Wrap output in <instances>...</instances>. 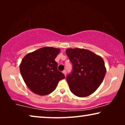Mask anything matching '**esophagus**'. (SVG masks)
<instances>
[{
  "label": "esophagus",
  "instance_id": "1",
  "mask_svg": "<svg viewBox=\"0 0 125 125\" xmlns=\"http://www.w3.org/2000/svg\"><path fill=\"white\" fill-rule=\"evenodd\" d=\"M62 73H63V74H64L65 76H66V71L65 70H64V71H62Z\"/></svg>",
  "mask_w": 125,
  "mask_h": 125
}]
</instances>
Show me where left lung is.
<instances>
[{
    "mask_svg": "<svg viewBox=\"0 0 125 125\" xmlns=\"http://www.w3.org/2000/svg\"><path fill=\"white\" fill-rule=\"evenodd\" d=\"M66 53L73 65L66 81L73 94L85 97L93 93L100 86L106 69L102 58L88 49L68 48Z\"/></svg>",
    "mask_w": 125,
    "mask_h": 125,
    "instance_id": "left-lung-1",
    "label": "left lung"
}]
</instances>
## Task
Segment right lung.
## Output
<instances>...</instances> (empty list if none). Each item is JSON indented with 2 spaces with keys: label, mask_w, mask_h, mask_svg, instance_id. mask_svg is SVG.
<instances>
[{
  "label": "right lung",
  "mask_w": 125,
  "mask_h": 125,
  "mask_svg": "<svg viewBox=\"0 0 125 125\" xmlns=\"http://www.w3.org/2000/svg\"><path fill=\"white\" fill-rule=\"evenodd\" d=\"M60 49L45 47L26 54L20 64L24 81L34 93L40 95L53 92L65 76L57 70L54 61Z\"/></svg>",
  "instance_id": "add662e5"
}]
</instances>
